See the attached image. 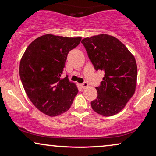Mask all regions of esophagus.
<instances>
[{
    "label": "esophagus",
    "instance_id": "obj_1",
    "mask_svg": "<svg viewBox=\"0 0 156 156\" xmlns=\"http://www.w3.org/2000/svg\"><path fill=\"white\" fill-rule=\"evenodd\" d=\"M81 88H83V89H84V88H86L87 87H88V83H86V82H83V83H81Z\"/></svg>",
    "mask_w": 156,
    "mask_h": 156
}]
</instances>
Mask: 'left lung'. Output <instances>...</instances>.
Here are the masks:
<instances>
[{
  "label": "left lung",
  "mask_w": 156,
  "mask_h": 156,
  "mask_svg": "<svg viewBox=\"0 0 156 156\" xmlns=\"http://www.w3.org/2000/svg\"><path fill=\"white\" fill-rule=\"evenodd\" d=\"M95 70L105 76L95 87L97 98L90 102L92 109L104 116L118 114L135 92L137 67L135 57L115 37L100 34L81 40Z\"/></svg>",
  "instance_id": "obj_1"
}]
</instances>
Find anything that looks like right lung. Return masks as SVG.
Here are the masks:
<instances>
[{
  "label": "right lung",
  "instance_id": "1",
  "mask_svg": "<svg viewBox=\"0 0 156 156\" xmlns=\"http://www.w3.org/2000/svg\"><path fill=\"white\" fill-rule=\"evenodd\" d=\"M81 37L47 34L37 37L26 49L20 61V75L28 98L37 109L49 116L68 111L78 93L68 76L61 78L69 51Z\"/></svg>",
  "mask_w": 156,
  "mask_h": 156
}]
</instances>
